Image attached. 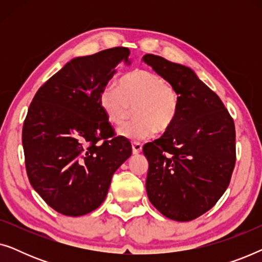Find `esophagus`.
I'll list each match as a JSON object with an SVG mask.
<instances>
[{"label":"esophagus","instance_id":"34e87169","mask_svg":"<svg viewBox=\"0 0 262 262\" xmlns=\"http://www.w3.org/2000/svg\"><path fill=\"white\" fill-rule=\"evenodd\" d=\"M142 151V144L138 142H134L132 143V152H134V155H138L139 152Z\"/></svg>","mask_w":262,"mask_h":262}]
</instances>
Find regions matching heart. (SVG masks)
<instances>
[{
  "mask_svg": "<svg viewBox=\"0 0 262 262\" xmlns=\"http://www.w3.org/2000/svg\"><path fill=\"white\" fill-rule=\"evenodd\" d=\"M100 103L107 120L119 125L127 120L131 107H136L137 120L119 128V135L130 141H143L159 131L173 126L179 113V95L159 75L135 70L125 75L119 85L103 89Z\"/></svg>",
  "mask_w": 262,
  "mask_h": 262,
  "instance_id": "heart-1",
  "label": "heart"
}]
</instances>
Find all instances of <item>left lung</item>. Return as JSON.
Here are the masks:
<instances>
[{"mask_svg": "<svg viewBox=\"0 0 262 262\" xmlns=\"http://www.w3.org/2000/svg\"><path fill=\"white\" fill-rule=\"evenodd\" d=\"M142 60L179 95L173 126L143 146L149 162L148 198L169 220H195L213 207L230 182L236 161L234 120L191 68L150 53Z\"/></svg>", "mask_w": 262, "mask_h": 262, "instance_id": "left-lung-1", "label": "left lung"}]
</instances>
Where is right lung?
Segmentation results:
<instances>
[{
	"instance_id": "1",
	"label": "right lung",
	"mask_w": 262,
	"mask_h": 262,
	"mask_svg": "<svg viewBox=\"0 0 262 262\" xmlns=\"http://www.w3.org/2000/svg\"><path fill=\"white\" fill-rule=\"evenodd\" d=\"M128 55L113 48L76 57L32 100L23 128L28 180L57 212L77 217L98 209L131 156V143L114 137L100 103L117 68L131 64Z\"/></svg>"
}]
</instances>
